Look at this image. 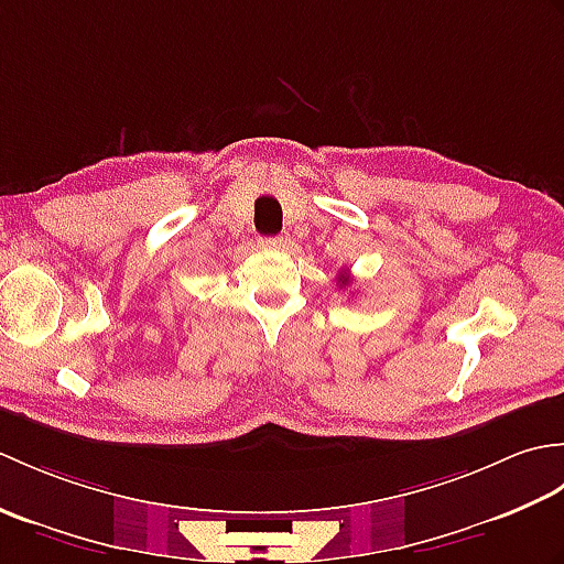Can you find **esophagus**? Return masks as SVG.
Instances as JSON below:
<instances>
[{"label":"esophagus","instance_id":"1","mask_svg":"<svg viewBox=\"0 0 564 564\" xmlns=\"http://www.w3.org/2000/svg\"><path fill=\"white\" fill-rule=\"evenodd\" d=\"M289 245H291V239L283 237V235L261 239V247H267V249H289Z\"/></svg>","mask_w":564,"mask_h":564}]
</instances>
